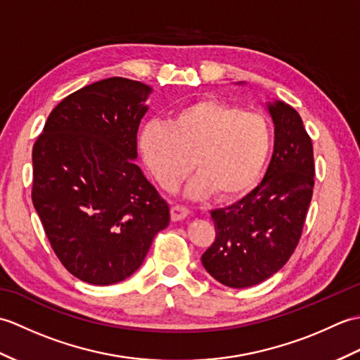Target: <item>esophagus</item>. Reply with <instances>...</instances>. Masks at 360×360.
<instances>
[{
  "mask_svg": "<svg viewBox=\"0 0 360 360\" xmlns=\"http://www.w3.org/2000/svg\"><path fill=\"white\" fill-rule=\"evenodd\" d=\"M188 215H190V210L187 207H184V205L176 204L172 207V219L173 221H181V219L187 218Z\"/></svg>",
  "mask_w": 360,
  "mask_h": 360,
  "instance_id": "34e87169",
  "label": "esophagus"
}]
</instances>
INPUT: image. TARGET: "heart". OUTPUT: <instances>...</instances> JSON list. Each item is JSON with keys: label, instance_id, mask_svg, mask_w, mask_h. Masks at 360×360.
I'll return each instance as SVG.
<instances>
[{"label": "heart", "instance_id": "b5f03b06", "mask_svg": "<svg viewBox=\"0 0 360 360\" xmlns=\"http://www.w3.org/2000/svg\"><path fill=\"white\" fill-rule=\"evenodd\" d=\"M272 142L269 122L218 98L176 110L167 124L151 122L141 133V151L151 174L172 190L192 170L187 193L231 200L255 184Z\"/></svg>", "mask_w": 360, "mask_h": 360}]
</instances>
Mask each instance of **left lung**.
<instances>
[{
    "label": "left lung",
    "mask_w": 360,
    "mask_h": 360,
    "mask_svg": "<svg viewBox=\"0 0 360 360\" xmlns=\"http://www.w3.org/2000/svg\"><path fill=\"white\" fill-rule=\"evenodd\" d=\"M269 111L275 142L262 184L238 202L210 212L217 235L201 262L229 288L258 285L288 263L314 190V150L300 114L283 102L269 105Z\"/></svg>",
    "instance_id": "1"
}]
</instances>
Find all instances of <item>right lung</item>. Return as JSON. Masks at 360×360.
Wrapping results in <instances>:
<instances>
[{
  "instance_id": "add662e5",
  "label": "right lung",
  "mask_w": 360,
  "mask_h": 360,
  "mask_svg": "<svg viewBox=\"0 0 360 360\" xmlns=\"http://www.w3.org/2000/svg\"><path fill=\"white\" fill-rule=\"evenodd\" d=\"M150 88L110 77L65 97L32 150V202L68 272L114 285L139 269L170 207L134 164Z\"/></svg>"
}]
</instances>
